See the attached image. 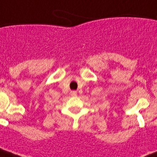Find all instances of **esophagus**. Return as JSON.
I'll use <instances>...</instances> for the list:
<instances>
[{"label": "esophagus", "instance_id": "obj_1", "mask_svg": "<svg viewBox=\"0 0 157 157\" xmlns=\"http://www.w3.org/2000/svg\"><path fill=\"white\" fill-rule=\"evenodd\" d=\"M70 94H71V96H76V94H77V92H76V90H71Z\"/></svg>", "mask_w": 157, "mask_h": 157}]
</instances>
